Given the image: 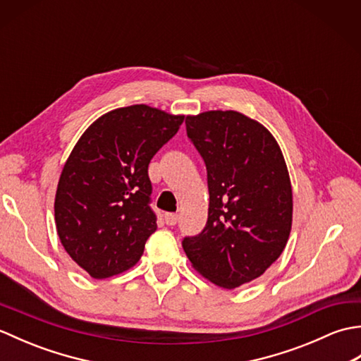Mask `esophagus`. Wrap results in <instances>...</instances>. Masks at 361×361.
I'll return each instance as SVG.
<instances>
[{
    "instance_id": "34e87169",
    "label": "esophagus",
    "mask_w": 361,
    "mask_h": 361,
    "mask_svg": "<svg viewBox=\"0 0 361 361\" xmlns=\"http://www.w3.org/2000/svg\"><path fill=\"white\" fill-rule=\"evenodd\" d=\"M164 220H166V224L169 226H173V225H176V221H178V214L169 212V214H166V216H164Z\"/></svg>"
}]
</instances>
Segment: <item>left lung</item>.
<instances>
[{"label": "left lung", "mask_w": 361, "mask_h": 361, "mask_svg": "<svg viewBox=\"0 0 361 361\" xmlns=\"http://www.w3.org/2000/svg\"><path fill=\"white\" fill-rule=\"evenodd\" d=\"M188 137L208 172V221L183 239L195 270L224 288L264 274L288 240L293 194L273 135L239 111L186 118Z\"/></svg>", "instance_id": "8db88e82"}]
</instances>
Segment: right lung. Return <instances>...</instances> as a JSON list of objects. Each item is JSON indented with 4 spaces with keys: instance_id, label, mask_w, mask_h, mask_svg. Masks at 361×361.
Instances as JSON below:
<instances>
[{
    "instance_id": "obj_1",
    "label": "right lung",
    "mask_w": 361,
    "mask_h": 361,
    "mask_svg": "<svg viewBox=\"0 0 361 361\" xmlns=\"http://www.w3.org/2000/svg\"><path fill=\"white\" fill-rule=\"evenodd\" d=\"M183 121V114L130 105L105 113L74 145L54 212L63 248L91 278H111L141 259L157 231L149 163Z\"/></svg>"
}]
</instances>
